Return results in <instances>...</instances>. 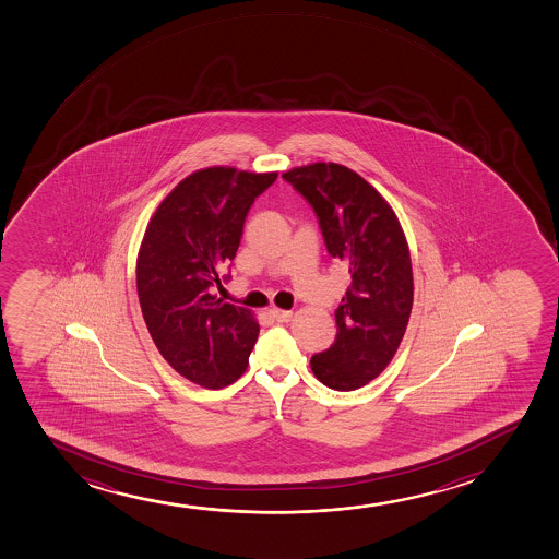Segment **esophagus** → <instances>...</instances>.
Here are the masks:
<instances>
[{
	"label": "esophagus",
	"mask_w": 559,
	"mask_h": 559,
	"mask_svg": "<svg viewBox=\"0 0 559 559\" xmlns=\"http://www.w3.org/2000/svg\"><path fill=\"white\" fill-rule=\"evenodd\" d=\"M270 314L276 319L277 322H289L293 317V311H285V309L274 308L270 311Z\"/></svg>",
	"instance_id": "1"
}]
</instances>
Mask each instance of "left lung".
<instances>
[{
  "instance_id": "obj_1",
  "label": "left lung",
  "mask_w": 559,
  "mask_h": 559,
  "mask_svg": "<svg viewBox=\"0 0 559 559\" xmlns=\"http://www.w3.org/2000/svg\"><path fill=\"white\" fill-rule=\"evenodd\" d=\"M282 177L313 206L328 253L347 264L334 345L311 356V369L328 388L353 392L384 371L408 326L414 277L405 233L390 203L348 167L317 162Z\"/></svg>"
}]
</instances>
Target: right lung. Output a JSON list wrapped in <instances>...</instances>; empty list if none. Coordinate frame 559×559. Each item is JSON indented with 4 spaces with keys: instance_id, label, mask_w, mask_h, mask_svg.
Returning <instances> with one entry per match:
<instances>
[{
    "instance_id": "right-lung-1",
    "label": "right lung",
    "mask_w": 559,
    "mask_h": 559,
    "mask_svg": "<svg viewBox=\"0 0 559 559\" xmlns=\"http://www.w3.org/2000/svg\"><path fill=\"white\" fill-rule=\"evenodd\" d=\"M276 179L206 167L180 180L148 219L135 263L143 319L167 364L193 384L219 390L248 367L259 324L212 287L237 255L250 206Z\"/></svg>"
}]
</instances>
